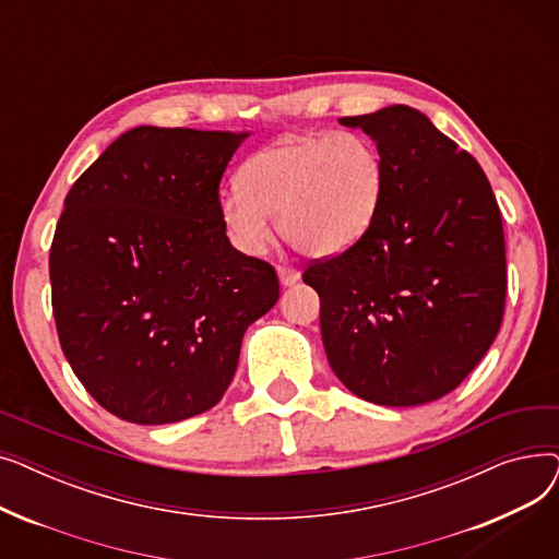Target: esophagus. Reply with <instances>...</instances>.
Wrapping results in <instances>:
<instances>
[{"instance_id":"34e87169","label":"esophagus","mask_w":559,"mask_h":559,"mask_svg":"<svg viewBox=\"0 0 559 559\" xmlns=\"http://www.w3.org/2000/svg\"><path fill=\"white\" fill-rule=\"evenodd\" d=\"M299 270L295 267H287V264H278V278H281V285H295L299 281Z\"/></svg>"}]
</instances>
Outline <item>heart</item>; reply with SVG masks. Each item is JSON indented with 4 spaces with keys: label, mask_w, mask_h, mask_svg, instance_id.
<instances>
[{
    "label": "heart",
    "mask_w": 559,
    "mask_h": 559,
    "mask_svg": "<svg viewBox=\"0 0 559 559\" xmlns=\"http://www.w3.org/2000/svg\"><path fill=\"white\" fill-rule=\"evenodd\" d=\"M383 190V156L365 133L295 135L242 165L240 188L219 197V217L228 240L247 255L267 249L270 215H276L278 230L292 247L329 258L365 238Z\"/></svg>",
    "instance_id": "1"
}]
</instances>
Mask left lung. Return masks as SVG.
Returning <instances> with one entry per match:
<instances>
[{"label":"left lung","instance_id":"1","mask_svg":"<svg viewBox=\"0 0 559 559\" xmlns=\"http://www.w3.org/2000/svg\"><path fill=\"white\" fill-rule=\"evenodd\" d=\"M380 150L385 190L365 238L308 264L331 369L390 407L453 392L506 310L503 219L478 160L409 106L342 117Z\"/></svg>","mask_w":559,"mask_h":559}]
</instances>
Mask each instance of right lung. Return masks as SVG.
<instances>
[{
  "instance_id": "obj_1",
  "label": "right lung",
  "mask_w": 559,
  "mask_h": 559,
  "mask_svg": "<svg viewBox=\"0 0 559 559\" xmlns=\"http://www.w3.org/2000/svg\"><path fill=\"white\" fill-rule=\"evenodd\" d=\"M247 135L131 129L66 197L49 251L56 331L115 417L158 426L217 405L247 326L278 301L276 270L233 249L219 217Z\"/></svg>"
}]
</instances>
